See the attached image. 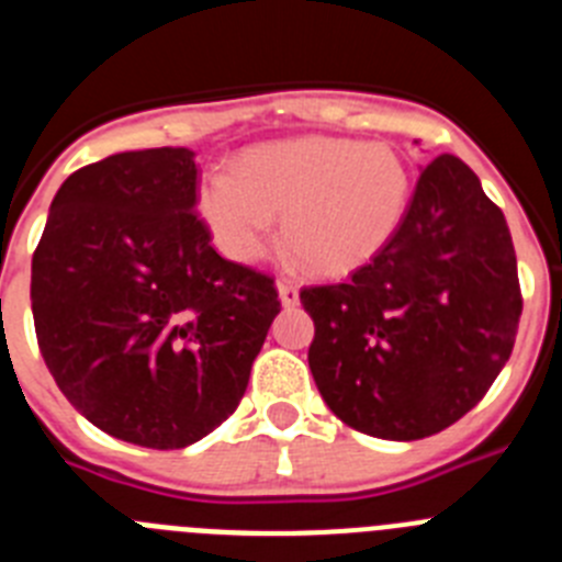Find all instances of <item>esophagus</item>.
Returning <instances> with one entry per match:
<instances>
[{"label":"esophagus","mask_w":562,"mask_h":562,"mask_svg":"<svg viewBox=\"0 0 562 562\" xmlns=\"http://www.w3.org/2000/svg\"><path fill=\"white\" fill-rule=\"evenodd\" d=\"M278 301H281V304L284 306H295L297 304V290L292 284H284V281H281V284H278Z\"/></svg>","instance_id":"obj_1"}]
</instances>
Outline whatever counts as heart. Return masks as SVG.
I'll use <instances>...</instances> for the list:
<instances>
[{
    "instance_id": "b5f03b06",
    "label": "heart",
    "mask_w": 562,
    "mask_h": 562,
    "mask_svg": "<svg viewBox=\"0 0 562 562\" xmlns=\"http://www.w3.org/2000/svg\"><path fill=\"white\" fill-rule=\"evenodd\" d=\"M411 202V171L389 146L340 137H292L247 148L233 171H211L196 213L213 245L256 265L284 241L317 276H337L389 245Z\"/></svg>"
}]
</instances>
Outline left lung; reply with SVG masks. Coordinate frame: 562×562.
I'll return each mask as SVG.
<instances>
[{"label": "left lung", "instance_id": "left-lung-1", "mask_svg": "<svg viewBox=\"0 0 562 562\" xmlns=\"http://www.w3.org/2000/svg\"><path fill=\"white\" fill-rule=\"evenodd\" d=\"M310 369L331 414L360 434L414 441L490 391L520 321L504 213L459 157L422 168L389 245L346 284L306 286Z\"/></svg>", "mask_w": 562, "mask_h": 562}]
</instances>
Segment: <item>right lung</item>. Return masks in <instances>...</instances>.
<instances>
[{
    "instance_id": "1",
    "label": "right lung",
    "mask_w": 562,
    "mask_h": 562,
    "mask_svg": "<svg viewBox=\"0 0 562 562\" xmlns=\"http://www.w3.org/2000/svg\"><path fill=\"white\" fill-rule=\"evenodd\" d=\"M193 157L143 148L69 173L30 276L61 394L103 434L154 450L188 448L238 408L281 312L272 278L211 247Z\"/></svg>"
}]
</instances>
